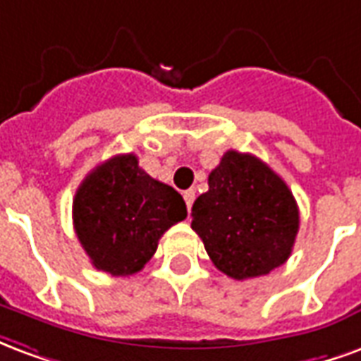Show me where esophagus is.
<instances>
[{
  "instance_id": "34e87169",
  "label": "esophagus",
  "mask_w": 361,
  "mask_h": 361,
  "mask_svg": "<svg viewBox=\"0 0 361 361\" xmlns=\"http://www.w3.org/2000/svg\"><path fill=\"white\" fill-rule=\"evenodd\" d=\"M183 199H185V204H188V211H191V207H193V201H195V191L193 189H189L183 193Z\"/></svg>"
}]
</instances>
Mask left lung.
Here are the masks:
<instances>
[{"label":"left lung","instance_id":"left-lung-1","mask_svg":"<svg viewBox=\"0 0 361 361\" xmlns=\"http://www.w3.org/2000/svg\"><path fill=\"white\" fill-rule=\"evenodd\" d=\"M191 228L214 267L230 279L269 274L284 265L300 228V211L284 180L253 154L228 150L197 197Z\"/></svg>","mask_w":361,"mask_h":361}]
</instances>
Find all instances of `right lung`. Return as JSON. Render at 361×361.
Listing matches in <instances>:
<instances>
[{"instance_id":"add662e5","label":"right lung","mask_w":361,"mask_h":361,"mask_svg":"<svg viewBox=\"0 0 361 361\" xmlns=\"http://www.w3.org/2000/svg\"><path fill=\"white\" fill-rule=\"evenodd\" d=\"M188 216L183 197L150 178L135 154L106 160L82 180L73 199V226L98 271L139 272L168 228Z\"/></svg>"}]
</instances>
